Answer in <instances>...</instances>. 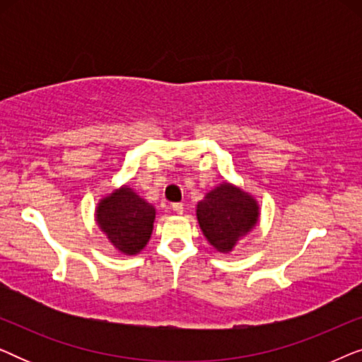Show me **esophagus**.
<instances>
[{
    "label": "esophagus",
    "mask_w": 362,
    "mask_h": 362,
    "mask_svg": "<svg viewBox=\"0 0 362 362\" xmlns=\"http://www.w3.org/2000/svg\"><path fill=\"white\" fill-rule=\"evenodd\" d=\"M173 211L176 212V214H182V211H185V206L181 204V202H176V204H173Z\"/></svg>",
    "instance_id": "obj_1"
}]
</instances>
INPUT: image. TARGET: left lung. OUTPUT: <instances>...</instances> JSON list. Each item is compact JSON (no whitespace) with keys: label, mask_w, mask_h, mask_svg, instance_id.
<instances>
[{"label":"left lung","mask_w":362,"mask_h":362,"mask_svg":"<svg viewBox=\"0 0 362 362\" xmlns=\"http://www.w3.org/2000/svg\"><path fill=\"white\" fill-rule=\"evenodd\" d=\"M259 219V206L247 192L221 185L197 204V221L206 239L219 252H230Z\"/></svg>","instance_id":"8db88e82"}]
</instances>
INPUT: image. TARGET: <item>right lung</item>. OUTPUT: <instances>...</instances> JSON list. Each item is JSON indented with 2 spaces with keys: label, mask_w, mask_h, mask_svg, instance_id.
Masks as SVG:
<instances>
[{
  "label": "right lung",
  "mask_w": 362,
  "mask_h": 362,
  "mask_svg": "<svg viewBox=\"0 0 362 362\" xmlns=\"http://www.w3.org/2000/svg\"><path fill=\"white\" fill-rule=\"evenodd\" d=\"M155 207L136 196L130 187H122L100 201L97 222L118 250L138 254L150 240Z\"/></svg>",
  "instance_id": "add662e5"
}]
</instances>
